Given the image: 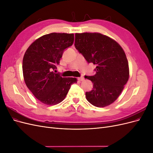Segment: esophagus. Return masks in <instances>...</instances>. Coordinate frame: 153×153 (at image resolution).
<instances>
[{
	"label": "esophagus",
	"mask_w": 153,
	"mask_h": 153,
	"mask_svg": "<svg viewBox=\"0 0 153 153\" xmlns=\"http://www.w3.org/2000/svg\"><path fill=\"white\" fill-rule=\"evenodd\" d=\"M78 81H83V80H84V77H79V78H78Z\"/></svg>",
	"instance_id": "esophagus-1"
}]
</instances>
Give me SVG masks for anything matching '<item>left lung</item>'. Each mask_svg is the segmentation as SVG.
Returning a JSON list of instances; mask_svg holds the SVG:
<instances>
[{"mask_svg": "<svg viewBox=\"0 0 153 153\" xmlns=\"http://www.w3.org/2000/svg\"><path fill=\"white\" fill-rule=\"evenodd\" d=\"M75 47L88 63L96 67L93 76H85L93 84L85 92L92 105L104 107L117 100L129 78L128 62L123 49L116 41L100 33L75 34Z\"/></svg>", "mask_w": 153, "mask_h": 153, "instance_id": "obj_1", "label": "left lung"}]
</instances>
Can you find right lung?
<instances>
[{
    "instance_id": "right-lung-1",
    "label": "right lung",
    "mask_w": 153,
    "mask_h": 153,
    "mask_svg": "<svg viewBox=\"0 0 153 153\" xmlns=\"http://www.w3.org/2000/svg\"><path fill=\"white\" fill-rule=\"evenodd\" d=\"M73 34L50 33L40 37L27 50L22 69L27 87L41 103L54 105L64 100L76 78H63L53 71L64 50L71 47Z\"/></svg>"
}]
</instances>
